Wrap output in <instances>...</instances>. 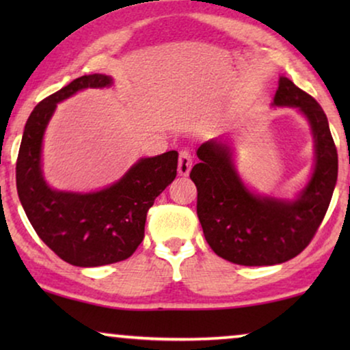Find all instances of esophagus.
<instances>
[{
	"label": "esophagus",
	"instance_id": "34e87169",
	"mask_svg": "<svg viewBox=\"0 0 350 350\" xmlns=\"http://www.w3.org/2000/svg\"><path fill=\"white\" fill-rule=\"evenodd\" d=\"M193 161H194V156L191 150L188 148H183V150H180V156H178V174L181 176H186L189 174L191 167H193Z\"/></svg>",
	"mask_w": 350,
	"mask_h": 350
}]
</instances>
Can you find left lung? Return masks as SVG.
I'll list each match as a JSON object with an SVG mask.
<instances>
[{"instance_id":"obj_1","label":"left lung","mask_w":350,"mask_h":350,"mask_svg":"<svg viewBox=\"0 0 350 350\" xmlns=\"http://www.w3.org/2000/svg\"><path fill=\"white\" fill-rule=\"evenodd\" d=\"M274 105L299 108L312 126L317 161L298 199L282 202L252 194L234 170L229 146L218 140L199 146L200 162L189 174L205 241L218 256L242 266L279 265L298 256L322 224L338 178L336 145L315 98L280 78Z\"/></svg>"}]
</instances>
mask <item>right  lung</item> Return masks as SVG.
<instances>
[{
  "label": "right lung",
  "instance_id": "obj_1",
  "mask_svg": "<svg viewBox=\"0 0 350 350\" xmlns=\"http://www.w3.org/2000/svg\"><path fill=\"white\" fill-rule=\"evenodd\" d=\"M111 78L84 75L41 100L23 131L16 164L17 193L38 236L57 256L79 267L111 265L132 256L145 237L148 210L176 176L178 152L140 159L118 183L92 194L51 189L41 175L42 133L57 103Z\"/></svg>",
  "mask_w": 350,
  "mask_h": 350
}]
</instances>
